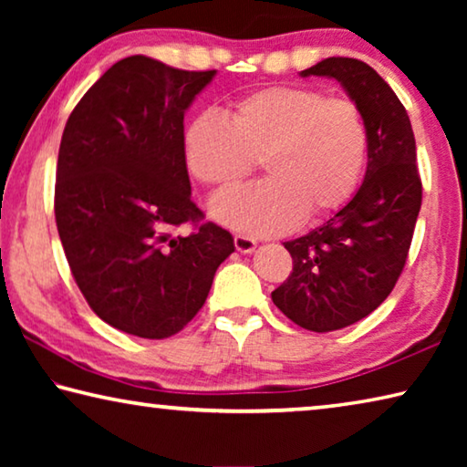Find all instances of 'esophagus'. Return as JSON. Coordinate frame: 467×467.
Instances as JSON below:
<instances>
[{
  "label": "esophagus",
  "instance_id": "1",
  "mask_svg": "<svg viewBox=\"0 0 467 467\" xmlns=\"http://www.w3.org/2000/svg\"><path fill=\"white\" fill-rule=\"evenodd\" d=\"M234 247L239 253H251V251H255L257 241L251 239V236H247V234H234Z\"/></svg>",
  "mask_w": 467,
  "mask_h": 467
}]
</instances>
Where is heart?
Here are the masks:
<instances>
[{
	"instance_id": "obj_1",
	"label": "heart",
	"mask_w": 467,
	"mask_h": 467,
	"mask_svg": "<svg viewBox=\"0 0 467 467\" xmlns=\"http://www.w3.org/2000/svg\"><path fill=\"white\" fill-rule=\"evenodd\" d=\"M224 121L202 115L183 138L187 169L214 193H228L262 161L265 181L212 203L218 223L251 234H275L300 216L337 210L357 189L368 131L348 99L313 88L270 86L233 102Z\"/></svg>"
}]
</instances>
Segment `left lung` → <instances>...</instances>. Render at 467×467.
Segmentation results:
<instances>
[{"label":"left lung","mask_w":467,"mask_h":467,"mask_svg":"<svg viewBox=\"0 0 467 467\" xmlns=\"http://www.w3.org/2000/svg\"><path fill=\"white\" fill-rule=\"evenodd\" d=\"M334 78L360 109L368 131L367 175L327 223L286 241L292 274L272 292L296 326L326 334L373 313L389 296L412 243L422 183L404 105L365 61L327 57L300 72Z\"/></svg>","instance_id":"left-lung-1"}]
</instances>
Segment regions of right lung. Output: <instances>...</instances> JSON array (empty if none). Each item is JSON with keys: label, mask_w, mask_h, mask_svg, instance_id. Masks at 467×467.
Instances as JSON below:
<instances>
[{"label": "right lung", "mask_w": 467, "mask_h": 467, "mask_svg": "<svg viewBox=\"0 0 467 467\" xmlns=\"http://www.w3.org/2000/svg\"><path fill=\"white\" fill-rule=\"evenodd\" d=\"M214 76L131 55L99 78L63 130L59 239L90 309L125 334L175 336L234 251L231 233L200 224L183 152L185 110ZM185 222L198 228L172 235Z\"/></svg>", "instance_id": "obj_1"}]
</instances>
